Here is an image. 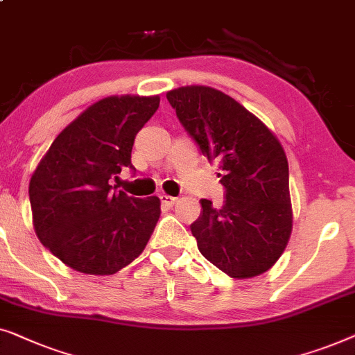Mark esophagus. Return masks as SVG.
Listing matches in <instances>:
<instances>
[{"label": "esophagus", "mask_w": 355, "mask_h": 355, "mask_svg": "<svg viewBox=\"0 0 355 355\" xmlns=\"http://www.w3.org/2000/svg\"><path fill=\"white\" fill-rule=\"evenodd\" d=\"M178 201V198H173V196H168V194H161V202L164 204V206H167V207H172L173 204H175Z\"/></svg>", "instance_id": "obj_1"}]
</instances>
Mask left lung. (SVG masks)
I'll list each match as a JSON object with an SVG mask.
<instances>
[{"mask_svg": "<svg viewBox=\"0 0 355 355\" xmlns=\"http://www.w3.org/2000/svg\"><path fill=\"white\" fill-rule=\"evenodd\" d=\"M167 99L204 156L217 164L225 201L216 209L201 199L191 225L198 249L228 277L262 275L289 241L293 207L286 153L275 133L220 89L189 85Z\"/></svg>", "mask_w": 355, "mask_h": 355, "instance_id": "left-lung-1", "label": "left lung"}]
</instances>
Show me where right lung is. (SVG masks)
<instances>
[{
	"mask_svg": "<svg viewBox=\"0 0 355 355\" xmlns=\"http://www.w3.org/2000/svg\"><path fill=\"white\" fill-rule=\"evenodd\" d=\"M159 101L157 94L99 99L58 135L32 173L35 233L73 270L112 275L146 248L161 199L132 198L111 180L132 167L135 137Z\"/></svg>",
	"mask_w": 355,
	"mask_h": 355,
	"instance_id": "1",
	"label": "right lung"
}]
</instances>
